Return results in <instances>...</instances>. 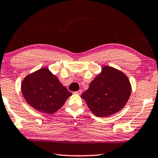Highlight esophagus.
<instances>
[{"label":"esophagus","mask_w":158,"mask_h":158,"mask_svg":"<svg viewBox=\"0 0 158 158\" xmlns=\"http://www.w3.org/2000/svg\"><path fill=\"white\" fill-rule=\"evenodd\" d=\"M75 93H77V94H78V95H81V93H82V90H77V92H75Z\"/></svg>","instance_id":"esophagus-1"}]
</instances>
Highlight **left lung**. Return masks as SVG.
Segmentation results:
<instances>
[{
	"label": "left lung",
	"mask_w": 158,
	"mask_h": 158,
	"mask_svg": "<svg viewBox=\"0 0 158 158\" xmlns=\"http://www.w3.org/2000/svg\"><path fill=\"white\" fill-rule=\"evenodd\" d=\"M131 91L129 79L123 72L112 67L104 66L81 97L96 116L107 117L124 107Z\"/></svg>",
	"instance_id": "obj_1"
}]
</instances>
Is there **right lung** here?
I'll return each instance as SVG.
<instances>
[{"instance_id": "right-lung-1", "label": "right lung", "mask_w": 158, "mask_h": 158, "mask_svg": "<svg viewBox=\"0 0 158 158\" xmlns=\"http://www.w3.org/2000/svg\"><path fill=\"white\" fill-rule=\"evenodd\" d=\"M21 93L31 107L42 113L52 114L62 107L72 93L47 68L24 77Z\"/></svg>"}]
</instances>
